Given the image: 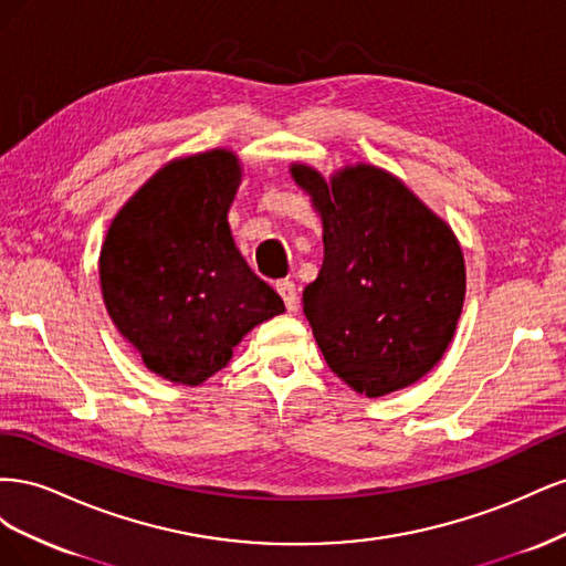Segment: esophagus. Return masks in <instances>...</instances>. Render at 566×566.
I'll return each mask as SVG.
<instances>
[{
	"instance_id": "esophagus-1",
	"label": "esophagus",
	"mask_w": 566,
	"mask_h": 566,
	"mask_svg": "<svg viewBox=\"0 0 566 566\" xmlns=\"http://www.w3.org/2000/svg\"><path fill=\"white\" fill-rule=\"evenodd\" d=\"M276 293L281 295V300L285 302V306L290 312L295 310L297 306V290H295V283L293 281H276Z\"/></svg>"
}]
</instances>
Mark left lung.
Instances as JSON below:
<instances>
[{
	"instance_id": "left-lung-1",
	"label": "left lung",
	"mask_w": 566,
	"mask_h": 566,
	"mask_svg": "<svg viewBox=\"0 0 566 566\" xmlns=\"http://www.w3.org/2000/svg\"><path fill=\"white\" fill-rule=\"evenodd\" d=\"M323 219V266L302 304L339 380L385 397L430 373L465 300L453 231L382 169L356 165L325 179L293 165Z\"/></svg>"
}]
</instances>
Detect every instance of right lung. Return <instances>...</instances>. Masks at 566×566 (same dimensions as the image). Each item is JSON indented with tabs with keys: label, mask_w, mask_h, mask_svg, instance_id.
<instances>
[{
	"label": "right lung",
	"mask_w": 566,
	"mask_h": 566,
	"mask_svg": "<svg viewBox=\"0 0 566 566\" xmlns=\"http://www.w3.org/2000/svg\"><path fill=\"white\" fill-rule=\"evenodd\" d=\"M238 184L229 150L169 163L119 210L101 250L113 323L172 382H205L248 331L285 312L235 250L227 212Z\"/></svg>",
	"instance_id": "1"
}]
</instances>
